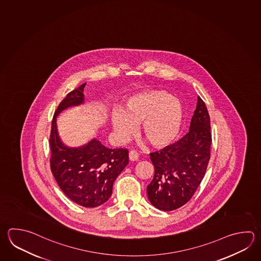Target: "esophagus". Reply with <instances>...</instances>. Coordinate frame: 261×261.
<instances>
[{
    "instance_id": "esophagus-1",
    "label": "esophagus",
    "mask_w": 261,
    "mask_h": 261,
    "mask_svg": "<svg viewBox=\"0 0 261 261\" xmlns=\"http://www.w3.org/2000/svg\"><path fill=\"white\" fill-rule=\"evenodd\" d=\"M139 154L136 151H134V150H132V151H129L128 152V159L130 161H136L137 159H138Z\"/></svg>"
}]
</instances>
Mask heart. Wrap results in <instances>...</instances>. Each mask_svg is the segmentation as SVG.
Wrapping results in <instances>:
<instances>
[{
  "label": "heart",
  "mask_w": 261,
  "mask_h": 261,
  "mask_svg": "<svg viewBox=\"0 0 261 261\" xmlns=\"http://www.w3.org/2000/svg\"><path fill=\"white\" fill-rule=\"evenodd\" d=\"M184 119V108L177 98L164 91L143 92L129 98L121 112L111 116L113 128L118 137L126 139L134 124H141V134L152 146L161 148L173 142Z\"/></svg>",
  "instance_id": "b5f03b06"
}]
</instances>
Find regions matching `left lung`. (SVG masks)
<instances>
[{
    "label": "left lung",
    "instance_id": "1",
    "mask_svg": "<svg viewBox=\"0 0 261 261\" xmlns=\"http://www.w3.org/2000/svg\"><path fill=\"white\" fill-rule=\"evenodd\" d=\"M210 114L198 96L189 133L172 145L150 153L154 174L147 186V195L156 208L177 210L193 197L210 161Z\"/></svg>",
    "mask_w": 261,
    "mask_h": 261
}]
</instances>
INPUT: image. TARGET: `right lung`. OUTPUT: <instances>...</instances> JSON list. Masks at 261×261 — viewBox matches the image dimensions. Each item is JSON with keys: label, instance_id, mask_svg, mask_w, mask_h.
<instances>
[{"label": "right lung", "instance_id": "right-lung-1", "mask_svg": "<svg viewBox=\"0 0 261 261\" xmlns=\"http://www.w3.org/2000/svg\"><path fill=\"white\" fill-rule=\"evenodd\" d=\"M85 84L68 92L55 112L49 138L50 167L58 186L69 199L84 207H96L110 198L115 179L128 165V151L108 148L95 139L81 148H67L60 142L57 116L83 102Z\"/></svg>", "mask_w": 261, "mask_h": 261}]
</instances>
